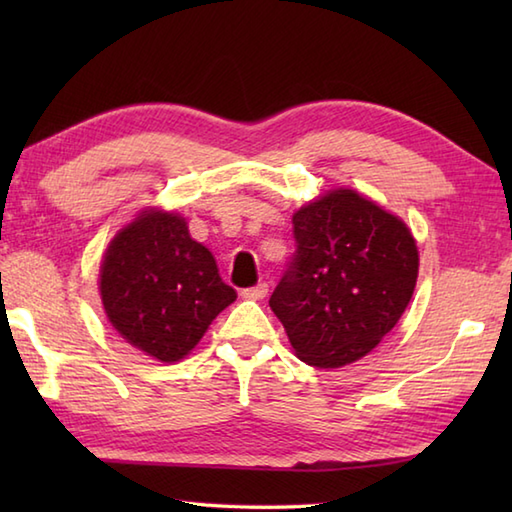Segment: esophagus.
<instances>
[{"label":"esophagus","instance_id":"1","mask_svg":"<svg viewBox=\"0 0 512 512\" xmlns=\"http://www.w3.org/2000/svg\"><path fill=\"white\" fill-rule=\"evenodd\" d=\"M266 295H268V284H257V286H250V288L242 290V297L244 299H253V301L264 299Z\"/></svg>","mask_w":512,"mask_h":512}]
</instances>
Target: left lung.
Wrapping results in <instances>:
<instances>
[{"label": "left lung", "mask_w": 512, "mask_h": 512, "mask_svg": "<svg viewBox=\"0 0 512 512\" xmlns=\"http://www.w3.org/2000/svg\"><path fill=\"white\" fill-rule=\"evenodd\" d=\"M297 250L270 308L303 363L321 369L369 354L398 323L418 279L407 224L352 189L292 215Z\"/></svg>", "instance_id": "1"}]
</instances>
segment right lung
Instances as JSON below:
<instances>
[{"label":"right lung","mask_w":512,"mask_h":512,"mask_svg":"<svg viewBox=\"0 0 512 512\" xmlns=\"http://www.w3.org/2000/svg\"><path fill=\"white\" fill-rule=\"evenodd\" d=\"M211 250L178 213L143 211L112 239L101 266L107 319L136 350L162 363L187 356L235 301Z\"/></svg>","instance_id":"right-lung-1"}]
</instances>
